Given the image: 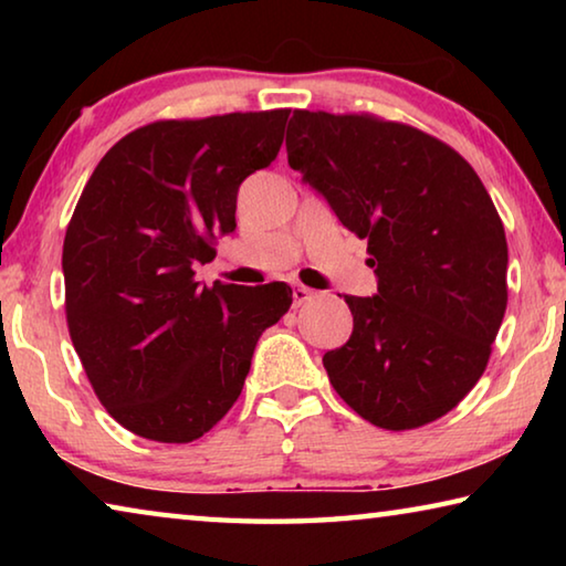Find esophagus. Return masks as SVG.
Listing matches in <instances>:
<instances>
[{
  "label": "esophagus",
  "instance_id": "esophagus-1",
  "mask_svg": "<svg viewBox=\"0 0 566 566\" xmlns=\"http://www.w3.org/2000/svg\"><path fill=\"white\" fill-rule=\"evenodd\" d=\"M317 294L314 290H310V286H304V284H296L294 290H292V296H294V306H302V304H306L312 300V296Z\"/></svg>",
  "mask_w": 566,
  "mask_h": 566
}]
</instances>
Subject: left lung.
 Masks as SVG:
<instances>
[{
	"mask_svg": "<svg viewBox=\"0 0 566 566\" xmlns=\"http://www.w3.org/2000/svg\"><path fill=\"white\" fill-rule=\"evenodd\" d=\"M286 159L367 239L377 294L344 296L354 329L324 354L332 387L375 427L444 417L490 361L506 310V237L452 147L369 114L294 109Z\"/></svg>",
	"mask_w": 566,
	"mask_h": 566,
	"instance_id": "8db88e82",
	"label": "left lung"
}]
</instances>
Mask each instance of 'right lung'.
I'll list each match as a JSON object with an SVG mask.
<instances>
[{
    "instance_id": "right-lung-1",
    "label": "right lung",
    "mask_w": 566,
    "mask_h": 566,
    "mask_svg": "<svg viewBox=\"0 0 566 566\" xmlns=\"http://www.w3.org/2000/svg\"><path fill=\"white\" fill-rule=\"evenodd\" d=\"M290 109L167 119L122 137L66 227L70 337L94 395L129 432L187 444L222 419L262 332L292 304L284 282L195 280L237 229L239 185L280 155Z\"/></svg>"
}]
</instances>
